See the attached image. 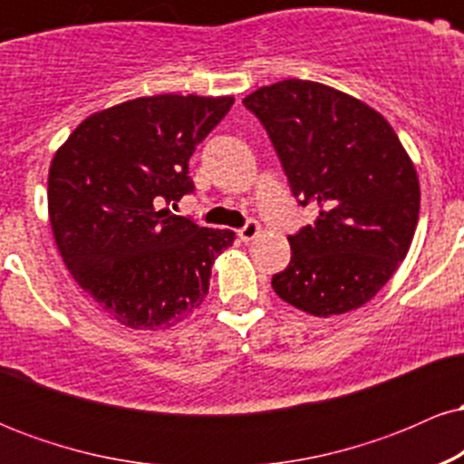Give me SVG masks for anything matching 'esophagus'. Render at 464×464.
I'll use <instances>...</instances> for the list:
<instances>
[{"label": "esophagus", "instance_id": "obj_1", "mask_svg": "<svg viewBox=\"0 0 464 464\" xmlns=\"http://www.w3.org/2000/svg\"><path fill=\"white\" fill-rule=\"evenodd\" d=\"M237 236L242 242H250V239H255L259 236V222L257 220H248L246 225L237 231Z\"/></svg>", "mask_w": 464, "mask_h": 464}]
</instances>
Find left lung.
<instances>
[{
	"label": "left lung",
	"instance_id": "obj_1",
	"mask_svg": "<svg viewBox=\"0 0 464 464\" xmlns=\"http://www.w3.org/2000/svg\"><path fill=\"white\" fill-rule=\"evenodd\" d=\"M242 102L299 205L321 209L287 237L292 259L273 290L314 316L358 310L395 275L417 228L419 179L401 141L371 106L312 80H281Z\"/></svg>",
	"mask_w": 464,
	"mask_h": 464
}]
</instances>
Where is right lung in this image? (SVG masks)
Returning <instances> with one entry per match:
<instances>
[{
  "mask_svg": "<svg viewBox=\"0 0 464 464\" xmlns=\"http://www.w3.org/2000/svg\"><path fill=\"white\" fill-rule=\"evenodd\" d=\"M233 98L152 95L82 121L58 148L47 209L76 284L117 323L157 329L205 301L211 266L236 239L161 205L194 191L189 157Z\"/></svg>",
  "mask_w": 464,
  "mask_h": 464,
  "instance_id": "obj_1",
  "label": "right lung"
}]
</instances>
